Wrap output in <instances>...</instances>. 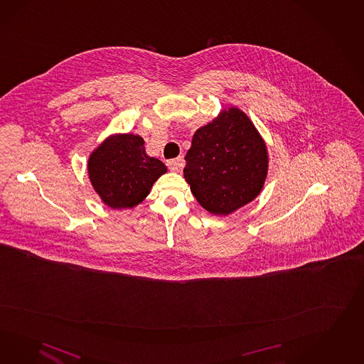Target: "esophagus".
<instances>
[{"mask_svg": "<svg viewBox=\"0 0 364 364\" xmlns=\"http://www.w3.org/2000/svg\"><path fill=\"white\" fill-rule=\"evenodd\" d=\"M166 165H168V168L171 169V171H178V169H181L183 166H184V161H183V159H180V157H177V159H172V160H168L166 161Z\"/></svg>", "mask_w": 364, "mask_h": 364, "instance_id": "34e87169", "label": "esophagus"}]
</instances>
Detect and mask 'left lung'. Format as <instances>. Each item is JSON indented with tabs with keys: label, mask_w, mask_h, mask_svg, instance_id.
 <instances>
[{
	"label": "left lung",
	"mask_w": 364,
	"mask_h": 364,
	"mask_svg": "<svg viewBox=\"0 0 364 364\" xmlns=\"http://www.w3.org/2000/svg\"><path fill=\"white\" fill-rule=\"evenodd\" d=\"M186 161L193 196L213 215H228L254 200L267 173L264 139L235 107L196 130Z\"/></svg>",
	"instance_id": "8db88e82"
}]
</instances>
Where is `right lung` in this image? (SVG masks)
<instances>
[{"label":"right lung","mask_w":364,"mask_h":364,"mask_svg":"<svg viewBox=\"0 0 364 364\" xmlns=\"http://www.w3.org/2000/svg\"><path fill=\"white\" fill-rule=\"evenodd\" d=\"M136 134L107 138L88 159V176L100 199L112 208H132L144 200L166 172L160 160L145 153Z\"/></svg>","instance_id":"add662e5"}]
</instances>
